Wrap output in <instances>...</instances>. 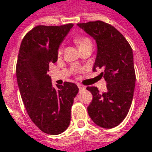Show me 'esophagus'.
<instances>
[{
	"instance_id": "esophagus-1",
	"label": "esophagus",
	"mask_w": 152,
	"mask_h": 152,
	"mask_svg": "<svg viewBox=\"0 0 152 152\" xmlns=\"http://www.w3.org/2000/svg\"><path fill=\"white\" fill-rule=\"evenodd\" d=\"M78 86H79V89H80V91H83L84 89H85V87L81 86V85H78Z\"/></svg>"
}]
</instances>
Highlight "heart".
<instances>
[{
	"instance_id": "1",
	"label": "heart",
	"mask_w": 152,
	"mask_h": 152,
	"mask_svg": "<svg viewBox=\"0 0 152 152\" xmlns=\"http://www.w3.org/2000/svg\"><path fill=\"white\" fill-rule=\"evenodd\" d=\"M74 41L77 44V46L79 47V48H81L85 47V46H87V45H92L91 39L86 37V36H79V37H76V38L74 39ZM62 51H63L62 48H60L58 49V52H57L58 55H61Z\"/></svg>"
}]
</instances>
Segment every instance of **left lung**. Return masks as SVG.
<instances>
[{"label": "left lung", "instance_id": "obj_1", "mask_svg": "<svg viewBox=\"0 0 152 152\" xmlns=\"http://www.w3.org/2000/svg\"><path fill=\"white\" fill-rule=\"evenodd\" d=\"M78 26L95 39L98 54L92 70L103 69L100 75L107 82V92L102 94L96 86L86 87L92 94L88 114L97 125L113 128L125 119L133 99L136 74L132 49L124 35L108 23L95 20Z\"/></svg>", "mask_w": 152, "mask_h": 152}]
</instances>
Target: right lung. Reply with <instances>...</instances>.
<instances>
[{
	"label": "right lung",
	"mask_w": 152,
	"mask_h": 152,
	"mask_svg": "<svg viewBox=\"0 0 152 152\" xmlns=\"http://www.w3.org/2000/svg\"><path fill=\"white\" fill-rule=\"evenodd\" d=\"M72 26H36L23 38L18 54L17 82L27 114L40 131L50 135L67 129L71 108L79 92L71 82L53 87L48 74L49 65L57 61L60 44Z\"/></svg>",
	"instance_id": "add662e5"
}]
</instances>
